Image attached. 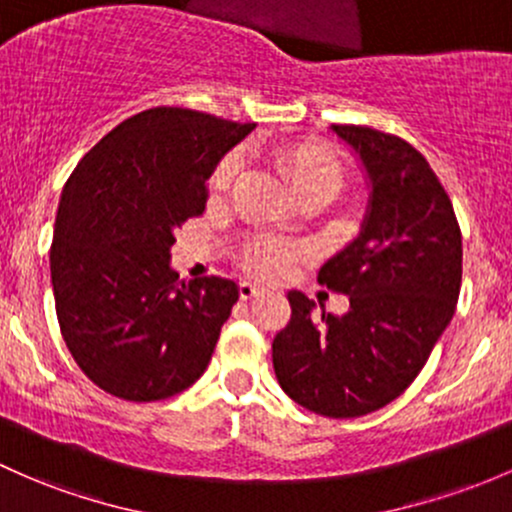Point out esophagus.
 <instances>
[{
	"label": "esophagus",
	"instance_id": "obj_1",
	"mask_svg": "<svg viewBox=\"0 0 512 512\" xmlns=\"http://www.w3.org/2000/svg\"><path fill=\"white\" fill-rule=\"evenodd\" d=\"M257 294H262L260 284L250 282V279H242V282H240V299H252V297H257Z\"/></svg>",
	"mask_w": 512,
	"mask_h": 512
}]
</instances>
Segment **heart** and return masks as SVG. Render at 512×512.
<instances>
[{"label": "heart", "mask_w": 512, "mask_h": 512, "mask_svg": "<svg viewBox=\"0 0 512 512\" xmlns=\"http://www.w3.org/2000/svg\"><path fill=\"white\" fill-rule=\"evenodd\" d=\"M272 161L282 171V176L287 179L294 193L306 191V188H324L333 196L338 186H341V164H338V159L328 149L319 147V144H282V147L272 149ZM238 171V157H225L220 161L211 174V181H208L213 196H223L235 184ZM292 262L294 250L284 245H272V242H257V245L247 247L245 252V265L267 279L282 277L292 267Z\"/></svg>", "instance_id": "heart-1"}]
</instances>
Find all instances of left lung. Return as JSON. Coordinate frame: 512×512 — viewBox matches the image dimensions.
<instances>
[{
	"instance_id": "left-lung-1",
	"label": "left lung",
	"mask_w": 512,
	"mask_h": 512,
	"mask_svg": "<svg viewBox=\"0 0 512 512\" xmlns=\"http://www.w3.org/2000/svg\"><path fill=\"white\" fill-rule=\"evenodd\" d=\"M365 174L360 233L331 257L319 284L348 294L346 314H316L289 292L292 319L274 336L282 390L309 412L363 417L410 387L454 316L461 289V230L427 159L405 139L333 125Z\"/></svg>"
}]
</instances>
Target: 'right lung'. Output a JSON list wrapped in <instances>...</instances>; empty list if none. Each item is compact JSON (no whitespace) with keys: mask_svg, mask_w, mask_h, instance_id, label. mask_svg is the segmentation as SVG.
Returning <instances> with one entry per match:
<instances>
[{"mask_svg":"<svg viewBox=\"0 0 512 512\" xmlns=\"http://www.w3.org/2000/svg\"><path fill=\"white\" fill-rule=\"evenodd\" d=\"M255 125L181 107L120 122L75 166L58 203L51 284L63 341L110 395L157 402L211 363L240 287L179 279L176 228L206 211L218 161Z\"/></svg>","mask_w":512,"mask_h":512,"instance_id":"right-lung-1","label":"right lung"}]
</instances>
